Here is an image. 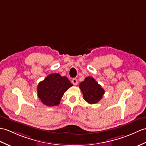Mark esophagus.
Here are the masks:
<instances>
[{"instance_id":"34e87169","label":"esophagus","mask_w":146,"mask_h":146,"mask_svg":"<svg viewBox=\"0 0 146 146\" xmlns=\"http://www.w3.org/2000/svg\"><path fill=\"white\" fill-rule=\"evenodd\" d=\"M72 82L74 84V85H76V84H78V80L76 78H73L72 81Z\"/></svg>"}]
</instances>
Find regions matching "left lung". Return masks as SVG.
Segmentation results:
<instances>
[{
    "mask_svg": "<svg viewBox=\"0 0 146 146\" xmlns=\"http://www.w3.org/2000/svg\"><path fill=\"white\" fill-rule=\"evenodd\" d=\"M79 87L83 93L84 100L91 104L99 102L104 94V90L91 76L85 78Z\"/></svg>",
    "mask_w": 146,
    "mask_h": 146,
    "instance_id": "left-lung-1",
    "label": "left lung"
}]
</instances>
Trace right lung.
<instances>
[{
  "label": "right lung",
  "instance_id": "1",
  "mask_svg": "<svg viewBox=\"0 0 146 146\" xmlns=\"http://www.w3.org/2000/svg\"><path fill=\"white\" fill-rule=\"evenodd\" d=\"M72 86L66 76H62L58 73L50 74L39 83L37 94L41 102L46 106H57L64 93Z\"/></svg>",
  "mask_w": 146,
  "mask_h": 146
}]
</instances>
